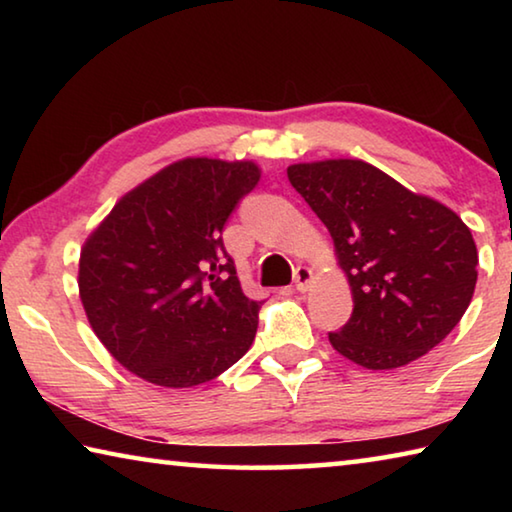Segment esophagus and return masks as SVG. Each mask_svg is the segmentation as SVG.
<instances>
[{
	"instance_id": "34e87169",
	"label": "esophagus",
	"mask_w": 512,
	"mask_h": 512,
	"mask_svg": "<svg viewBox=\"0 0 512 512\" xmlns=\"http://www.w3.org/2000/svg\"><path fill=\"white\" fill-rule=\"evenodd\" d=\"M311 277H314V273H311V268H307V266H298L296 271H293V282H296V289L300 293H305L309 289Z\"/></svg>"
}]
</instances>
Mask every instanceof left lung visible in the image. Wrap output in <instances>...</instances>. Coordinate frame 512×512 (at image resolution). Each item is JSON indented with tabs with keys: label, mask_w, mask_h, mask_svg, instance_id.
<instances>
[{
	"label": "left lung",
	"mask_w": 512,
	"mask_h": 512,
	"mask_svg": "<svg viewBox=\"0 0 512 512\" xmlns=\"http://www.w3.org/2000/svg\"><path fill=\"white\" fill-rule=\"evenodd\" d=\"M287 176L334 239L354 309L332 348L368 370L406 366L463 318L476 244L461 216L363 160L291 164Z\"/></svg>",
	"instance_id": "1"
}]
</instances>
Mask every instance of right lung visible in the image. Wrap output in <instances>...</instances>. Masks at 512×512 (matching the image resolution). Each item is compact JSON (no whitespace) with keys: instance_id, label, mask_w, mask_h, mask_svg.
Masks as SVG:
<instances>
[{"instance_id":"1","label":"right lung","mask_w":512,"mask_h":512,"mask_svg":"<svg viewBox=\"0 0 512 512\" xmlns=\"http://www.w3.org/2000/svg\"><path fill=\"white\" fill-rule=\"evenodd\" d=\"M259 176L250 160H178L121 196L85 239V316L126 370L192 388L253 345L262 302L241 289L221 232Z\"/></svg>"}]
</instances>
